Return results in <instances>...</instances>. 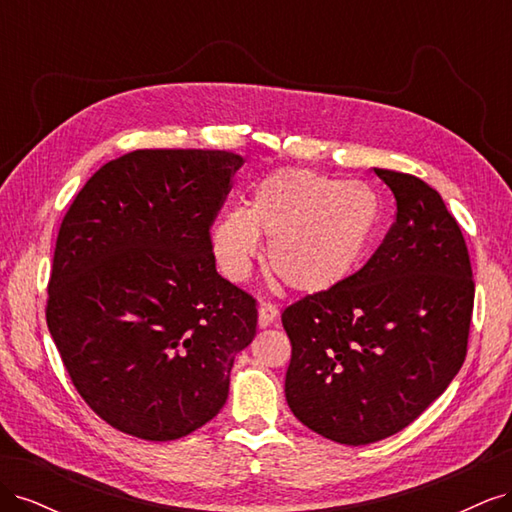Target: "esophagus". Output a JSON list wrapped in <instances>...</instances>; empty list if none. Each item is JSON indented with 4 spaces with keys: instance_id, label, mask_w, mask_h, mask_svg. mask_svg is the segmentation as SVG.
<instances>
[{
    "instance_id": "esophagus-1",
    "label": "esophagus",
    "mask_w": 512,
    "mask_h": 512,
    "mask_svg": "<svg viewBox=\"0 0 512 512\" xmlns=\"http://www.w3.org/2000/svg\"><path fill=\"white\" fill-rule=\"evenodd\" d=\"M277 314H280V312H277V307L273 303H267V301L260 303V307H258V327L267 329L269 324L277 318Z\"/></svg>"
}]
</instances>
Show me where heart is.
Masks as SVG:
<instances>
[{"label": "heart", "instance_id": "heart-1", "mask_svg": "<svg viewBox=\"0 0 512 512\" xmlns=\"http://www.w3.org/2000/svg\"><path fill=\"white\" fill-rule=\"evenodd\" d=\"M382 222V200L363 181H339L305 168L260 179L245 207L211 224L215 265L232 282L252 273L258 235L267 237L271 271L297 292H322L361 265Z\"/></svg>", "mask_w": 512, "mask_h": 512}]
</instances>
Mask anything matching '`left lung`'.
<instances>
[{
	"mask_svg": "<svg viewBox=\"0 0 512 512\" xmlns=\"http://www.w3.org/2000/svg\"><path fill=\"white\" fill-rule=\"evenodd\" d=\"M395 224L365 267L284 309L286 401L312 431L363 446L408 427L466 359L470 254L442 196L414 175L374 168Z\"/></svg>",
	"mask_w": 512,
	"mask_h": 512,
	"instance_id": "obj_1",
	"label": "left lung"
}]
</instances>
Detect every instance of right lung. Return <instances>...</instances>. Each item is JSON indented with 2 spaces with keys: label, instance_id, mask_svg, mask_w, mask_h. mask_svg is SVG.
I'll return each instance as SVG.
<instances>
[{
  "label": "right lung",
  "instance_id": "1",
  "mask_svg": "<svg viewBox=\"0 0 512 512\" xmlns=\"http://www.w3.org/2000/svg\"><path fill=\"white\" fill-rule=\"evenodd\" d=\"M243 158L136 149L104 164L61 222L46 324L102 421L166 442L209 423L256 299L215 271L209 230Z\"/></svg>",
  "mask_w": 512,
  "mask_h": 512
}]
</instances>
